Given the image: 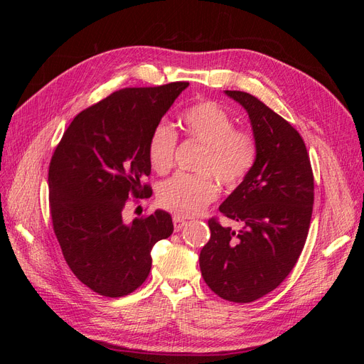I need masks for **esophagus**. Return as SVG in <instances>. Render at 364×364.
<instances>
[{
	"mask_svg": "<svg viewBox=\"0 0 364 364\" xmlns=\"http://www.w3.org/2000/svg\"><path fill=\"white\" fill-rule=\"evenodd\" d=\"M173 225H174V229L179 232V230H181L183 226H186V222H185L183 218H181V217H178V215H174V217H173Z\"/></svg>",
	"mask_w": 364,
	"mask_h": 364,
	"instance_id": "1",
	"label": "esophagus"
}]
</instances>
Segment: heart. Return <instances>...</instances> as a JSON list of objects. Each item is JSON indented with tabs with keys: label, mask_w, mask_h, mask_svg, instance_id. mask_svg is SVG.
I'll list each match as a JSON object with an SVG mask.
<instances>
[{
	"label": "heart",
	"mask_w": 364,
	"mask_h": 364,
	"mask_svg": "<svg viewBox=\"0 0 364 364\" xmlns=\"http://www.w3.org/2000/svg\"><path fill=\"white\" fill-rule=\"evenodd\" d=\"M183 134L203 146L197 171L178 174L158 188V203L178 217H193L217 199L218 179L228 188L243 182L257 161V142L247 130L235 129V121L214 102H197L179 118ZM178 136L167 124H158L149 139V161L159 174L168 173L174 162ZM215 177L213 178L212 176Z\"/></svg>",
	"instance_id": "heart-1"
}]
</instances>
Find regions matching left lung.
<instances>
[{"instance_id":"8db88e82","label":"left lung","mask_w":364,"mask_h":364,"mask_svg":"<svg viewBox=\"0 0 364 364\" xmlns=\"http://www.w3.org/2000/svg\"><path fill=\"white\" fill-rule=\"evenodd\" d=\"M225 92L246 109L257 161L218 208L241 228L209 220L211 238L199 262L215 294L247 304L277 289L299 258L311 222L314 178L305 142L289 121L247 92Z\"/></svg>"}]
</instances>
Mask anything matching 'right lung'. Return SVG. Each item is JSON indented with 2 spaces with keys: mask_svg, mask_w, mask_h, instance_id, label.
<instances>
[{
  "mask_svg": "<svg viewBox=\"0 0 364 364\" xmlns=\"http://www.w3.org/2000/svg\"><path fill=\"white\" fill-rule=\"evenodd\" d=\"M188 82L124 87L77 115L53 153L50 211L63 258L86 287L107 297L149 277L151 247L173 234L168 213L123 220L129 197L151 196L149 139Z\"/></svg>",
  "mask_w": 364,
  "mask_h": 364,
  "instance_id": "obj_1",
  "label": "right lung"
}]
</instances>
